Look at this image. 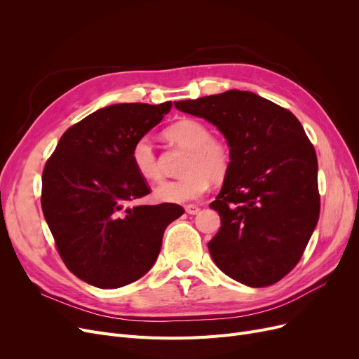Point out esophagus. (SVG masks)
<instances>
[{"label":"esophagus","mask_w":359,"mask_h":359,"mask_svg":"<svg viewBox=\"0 0 359 359\" xmlns=\"http://www.w3.org/2000/svg\"><path fill=\"white\" fill-rule=\"evenodd\" d=\"M184 210H186V212L189 214V215H196V214L201 212V208H199V206H196V205H187Z\"/></svg>","instance_id":"esophagus-1"}]
</instances>
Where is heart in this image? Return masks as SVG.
Wrapping results in <instances>:
<instances>
[{
  "label": "heart",
  "instance_id": "heart-1",
  "mask_svg": "<svg viewBox=\"0 0 359 359\" xmlns=\"http://www.w3.org/2000/svg\"><path fill=\"white\" fill-rule=\"evenodd\" d=\"M164 135L167 140L189 151L183 177L164 180L154 187L153 196L163 203H184L201 198L212 180L225 176L230 165V151L222 141L212 138L210 128L196 119H180L170 125ZM130 160L137 173L148 182L160 179L161 172L156 149L148 137L135 141Z\"/></svg>",
  "mask_w": 359,
  "mask_h": 359
}]
</instances>
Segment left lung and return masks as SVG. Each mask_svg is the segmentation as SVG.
<instances>
[{"label":"left lung","mask_w":359,"mask_h":359,"mask_svg":"<svg viewBox=\"0 0 359 359\" xmlns=\"http://www.w3.org/2000/svg\"><path fill=\"white\" fill-rule=\"evenodd\" d=\"M175 106L217 126L230 147L229 170L210 205L221 218L208 243L215 265L248 287L275 284L299 262L320 214L317 156L303 125L252 91Z\"/></svg>","instance_id":"obj_1"}]
</instances>
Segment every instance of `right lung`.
I'll return each mask as SVG.
<instances>
[{"instance_id":"right-lung-1","label":"right lung","mask_w":359,"mask_h":359,"mask_svg":"<svg viewBox=\"0 0 359 359\" xmlns=\"http://www.w3.org/2000/svg\"><path fill=\"white\" fill-rule=\"evenodd\" d=\"M172 109L119 103L65 130L42 175V211L67 268L97 288H121L156 263L176 203L132 205L149 194L130 160L135 141Z\"/></svg>"}]
</instances>
